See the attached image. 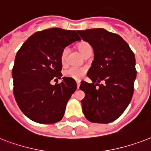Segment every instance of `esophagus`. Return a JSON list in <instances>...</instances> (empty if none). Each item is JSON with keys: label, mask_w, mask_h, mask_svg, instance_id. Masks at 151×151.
Listing matches in <instances>:
<instances>
[{"label": "esophagus", "mask_w": 151, "mask_h": 151, "mask_svg": "<svg viewBox=\"0 0 151 151\" xmlns=\"http://www.w3.org/2000/svg\"><path fill=\"white\" fill-rule=\"evenodd\" d=\"M76 83H77V88H79V86H80V81H79V80H77Z\"/></svg>", "instance_id": "34e87169"}]
</instances>
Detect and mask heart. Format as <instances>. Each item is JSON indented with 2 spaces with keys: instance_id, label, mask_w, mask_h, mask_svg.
Listing matches in <instances>:
<instances>
[{
  "instance_id": "1",
  "label": "heart",
  "mask_w": 151,
  "mask_h": 151,
  "mask_svg": "<svg viewBox=\"0 0 151 151\" xmlns=\"http://www.w3.org/2000/svg\"><path fill=\"white\" fill-rule=\"evenodd\" d=\"M77 47L79 50L85 56L89 52L92 51V47L90 43L87 42H79L77 45ZM69 52V49L68 47H65L61 51L60 53V60L62 64H65L67 62L68 55ZM86 68L85 67H77V66H72L68 68L65 72V76L69 77L72 79H80L84 75L86 74Z\"/></svg>"
}]
</instances>
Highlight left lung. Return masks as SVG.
Here are the masks:
<instances>
[{
    "label": "left lung",
    "instance_id": "1",
    "mask_svg": "<svg viewBox=\"0 0 151 151\" xmlns=\"http://www.w3.org/2000/svg\"><path fill=\"white\" fill-rule=\"evenodd\" d=\"M94 49V58L87 76L91 83L81 81L85 93L82 109L93 123L116 120L130 103L136 78L134 52L120 35L102 28L77 31Z\"/></svg>",
    "mask_w": 151,
    "mask_h": 151
}]
</instances>
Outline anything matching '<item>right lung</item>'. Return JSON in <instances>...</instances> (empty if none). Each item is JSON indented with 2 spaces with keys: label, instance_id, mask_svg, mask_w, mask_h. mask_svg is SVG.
<instances>
[{
  "label": "right lung",
  "instance_id": "1",
  "mask_svg": "<svg viewBox=\"0 0 151 151\" xmlns=\"http://www.w3.org/2000/svg\"><path fill=\"white\" fill-rule=\"evenodd\" d=\"M79 40L77 31L50 28L33 34L18 50L12 72L13 94L21 111L31 120L53 124L62 119L77 84L69 77L55 85L50 81L62 76L63 49Z\"/></svg>",
  "mask_w": 151,
  "mask_h": 151
}]
</instances>
